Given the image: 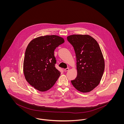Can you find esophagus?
Returning a JSON list of instances; mask_svg holds the SVG:
<instances>
[{"label": "esophagus", "instance_id": "obj_1", "mask_svg": "<svg viewBox=\"0 0 124 124\" xmlns=\"http://www.w3.org/2000/svg\"><path fill=\"white\" fill-rule=\"evenodd\" d=\"M69 70V68H66V69H64V71H65V72H67V71H68Z\"/></svg>", "mask_w": 124, "mask_h": 124}]
</instances>
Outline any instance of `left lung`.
<instances>
[{
    "label": "left lung",
    "instance_id": "8db88e82",
    "mask_svg": "<svg viewBox=\"0 0 124 124\" xmlns=\"http://www.w3.org/2000/svg\"><path fill=\"white\" fill-rule=\"evenodd\" d=\"M67 39L74 47L77 61V76L71 81L72 84L81 92H91L98 85L104 71V59L100 46L89 35H72Z\"/></svg>",
    "mask_w": 124,
    "mask_h": 124
}]
</instances>
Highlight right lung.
<instances>
[{
	"instance_id": "obj_1",
	"label": "right lung",
	"mask_w": 124,
	"mask_h": 124,
	"mask_svg": "<svg viewBox=\"0 0 124 124\" xmlns=\"http://www.w3.org/2000/svg\"><path fill=\"white\" fill-rule=\"evenodd\" d=\"M64 42L57 35H46L32 39L25 50L23 73L31 85L45 92L54 85L60 73L55 67L54 50Z\"/></svg>"
}]
</instances>
